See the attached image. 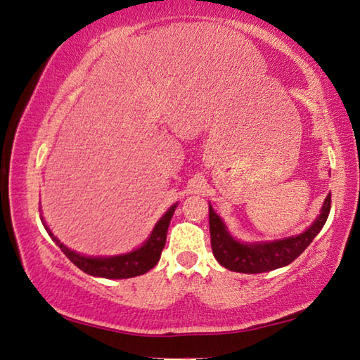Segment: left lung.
<instances>
[{"label": "left lung", "instance_id": "left-lung-1", "mask_svg": "<svg viewBox=\"0 0 360 360\" xmlns=\"http://www.w3.org/2000/svg\"><path fill=\"white\" fill-rule=\"evenodd\" d=\"M329 211L330 193L326 197L318 217L305 231L282 239L243 243L228 231L225 221L209 205V231H211L212 253L221 266L233 272L261 274L288 266L321 231L329 217Z\"/></svg>", "mask_w": 360, "mask_h": 360}]
</instances>
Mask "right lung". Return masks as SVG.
<instances>
[{
	"mask_svg": "<svg viewBox=\"0 0 360 360\" xmlns=\"http://www.w3.org/2000/svg\"><path fill=\"white\" fill-rule=\"evenodd\" d=\"M176 207H178V202H174L173 206H169L167 209L165 214H163L158 220V224L154 225L151 234H149L148 239L139 248H135V250L127 253L112 255V257H88V255H82L75 250H70L69 247L64 245L61 240L51 233L47 224L44 221L42 214L41 220L45 230L49 233V236L55 240V244L61 248V252L66 255L78 269H82L83 272H86L88 276L93 277L116 280L141 276V274L151 271L153 267L159 263L162 250L167 243V231L169 221H172Z\"/></svg>",
	"mask_w": 360,
	"mask_h": 360,
	"instance_id": "right-lung-1",
	"label": "right lung"
}]
</instances>
